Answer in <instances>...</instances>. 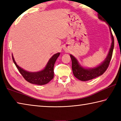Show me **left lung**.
<instances>
[{"instance_id":"left-lung-1","label":"left lung","mask_w":121,"mask_h":121,"mask_svg":"<svg viewBox=\"0 0 121 121\" xmlns=\"http://www.w3.org/2000/svg\"><path fill=\"white\" fill-rule=\"evenodd\" d=\"M98 17H99V19L102 20V21H105V20L102 17V16H100L99 15H98ZM109 29L112 39L111 47H110L109 53H108L107 58L100 65H98V67L94 68H84L79 65L77 59L72 55L70 54V56L71 59V61H72V70L73 75L75 76V77H76L77 78L79 79V80L82 81L91 80V79H92L95 78L100 76V75H102L107 69L109 65L110 60H111L114 47V37L112 34L111 28H110V26Z\"/></svg>"}]
</instances>
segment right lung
<instances>
[{
  "label": "right lung",
  "instance_id": "obj_1",
  "mask_svg": "<svg viewBox=\"0 0 121 121\" xmlns=\"http://www.w3.org/2000/svg\"><path fill=\"white\" fill-rule=\"evenodd\" d=\"M60 53H58L53 55L48 61L44 69L35 73L28 72L23 70L16 64L13 56L12 59L16 68L26 81L34 84L42 85L48 83L54 77V65L57 58L60 56Z\"/></svg>",
  "mask_w": 121,
  "mask_h": 121
}]
</instances>
